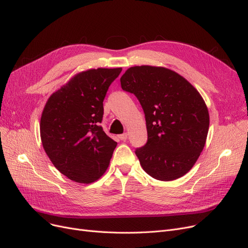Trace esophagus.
<instances>
[{"label": "esophagus", "instance_id": "34e87169", "mask_svg": "<svg viewBox=\"0 0 248 248\" xmlns=\"http://www.w3.org/2000/svg\"><path fill=\"white\" fill-rule=\"evenodd\" d=\"M119 139L121 140H127V133H122V134H120V136H119Z\"/></svg>", "mask_w": 248, "mask_h": 248}]
</instances>
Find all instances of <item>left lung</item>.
Returning a JSON list of instances; mask_svg holds the SVG:
<instances>
[{
    "mask_svg": "<svg viewBox=\"0 0 248 248\" xmlns=\"http://www.w3.org/2000/svg\"><path fill=\"white\" fill-rule=\"evenodd\" d=\"M120 80L145 114L148 140L136 150L141 168L160 181L184 176L198 160L209 130V112L200 93L163 67H130Z\"/></svg>",
    "mask_w": 248,
    "mask_h": 248,
    "instance_id": "8db88e82",
    "label": "left lung"
}]
</instances>
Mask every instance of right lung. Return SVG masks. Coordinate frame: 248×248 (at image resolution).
<instances>
[{
    "label": "right lung",
    "instance_id": "1",
    "mask_svg": "<svg viewBox=\"0 0 248 248\" xmlns=\"http://www.w3.org/2000/svg\"><path fill=\"white\" fill-rule=\"evenodd\" d=\"M122 68L78 73L44 107L40 136L52 164L72 181L92 183L107 170L117 142L103 131V100Z\"/></svg>",
    "mask_w": 248,
    "mask_h": 248
}]
</instances>
